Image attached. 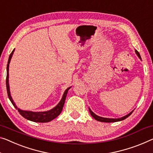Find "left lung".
<instances>
[{
	"label": "left lung",
	"instance_id": "1",
	"mask_svg": "<svg viewBox=\"0 0 153 153\" xmlns=\"http://www.w3.org/2000/svg\"><path fill=\"white\" fill-rule=\"evenodd\" d=\"M135 53L136 54H137L138 57H139L140 59H141V57H140V55L139 52H138L137 51H135ZM89 111H90V113L91 114V116H92L94 118L95 120H96L99 121V122H102V123H114V122H118V121H121V120H123L126 119V117H128L130 115L132 114L133 111H131V113H129V114L128 115H126V116H124L123 117H121V118H117V119H114V118H106V117H100V116H98L97 115H96L95 114H94V113L91 111V110L89 108Z\"/></svg>",
	"mask_w": 153,
	"mask_h": 153
}]
</instances>
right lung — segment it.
Listing matches in <instances>:
<instances>
[{
    "label": "right lung",
    "mask_w": 153,
    "mask_h": 153,
    "mask_svg": "<svg viewBox=\"0 0 153 153\" xmlns=\"http://www.w3.org/2000/svg\"><path fill=\"white\" fill-rule=\"evenodd\" d=\"M14 50H15V49H13L12 52H11V53L10 54V55H9L8 63H7V65L6 86H7V95L9 100H10L13 106L18 109V112L20 113L21 116L24 117L25 118L29 120L36 122V123H48V122L53 120V119H55V117H57L59 115L61 114V112H62L63 105H64V103H65V100L67 96L68 91V90L70 88H68L67 90L65 91V92L63 95V97L59 102V104L55 108H53V109L50 110V111H44V112H33L30 111H23V110L18 109L10 95V91H9V63H10L11 59L13 55Z\"/></svg>",
    "instance_id": "1"
}]
</instances>
